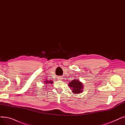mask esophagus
Segmentation results:
<instances>
[{
	"label": "esophagus",
	"mask_w": 125,
	"mask_h": 125,
	"mask_svg": "<svg viewBox=\"0 0 125 125\" xmlns=\"http://www.w3.org/2000/svg\"><path fill=\"white\" fill-rule=\"evenodd\" d=\"M57 79H58V80H61L62 79V78L61 77H58L57 78Z\"/></svg>",
	"instance_id": "1"
}]
</instances>
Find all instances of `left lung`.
I'll list each match as a JSON object with an SVG mask.
<instances>
[{
  "label": "left lung",
  "mask_w": 125,
  "mask_h": 125,
  "mask_svg": "<svg viewBox=\"0 0 125 125\" xmlns=\"http://www.w3.org/2000/svg\"><path fill=\"white\" fill-rule=\"evenodd\" d=\"M70 88H72L73 93L79 94L82 93L83 89V84L79 80L74 79L68 84Z\"/></svg>",
  "instance_id": "8db88e82"
}]
</instances>
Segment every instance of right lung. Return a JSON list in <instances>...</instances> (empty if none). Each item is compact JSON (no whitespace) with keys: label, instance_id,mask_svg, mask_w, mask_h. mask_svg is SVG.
<instances>
[{"label":"right lung","instance_id":"right-lung-1","mask_svg":"<svg viewBox=\"0 0 125 125\" xmlns=\"http://www.w3.org/2000/svg\"><path fill=\"white\" fill-rule=\"evenodd\" d=\"M44 84H49V83H51V84H52V83H53V82H52V81H48V80H46V81H44Z\"/></svg>","mask_w":125,"mask_h":125}]
</instances>
